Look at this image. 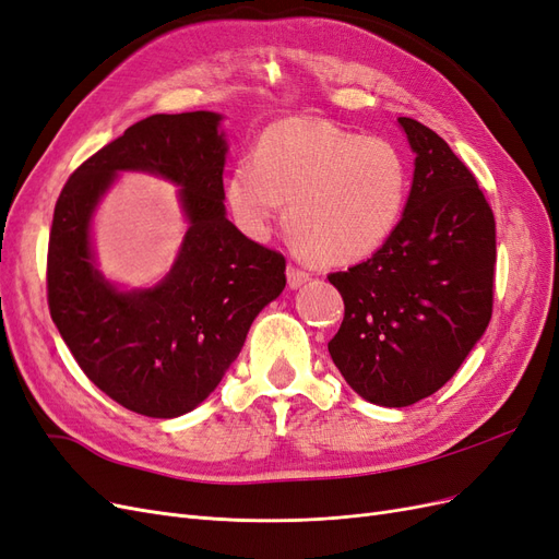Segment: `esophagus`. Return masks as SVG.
Wrapping results in <instances>:
<instances>
[{
    "mask_svg": "<svg viewBox=\"0 0 559 559\" xmlns=\"http://www.w3.org/2000/svg\"><path fill=\"white\" fill-rule=\"evenodd\" d=\"M286 280H289L292 289H296V286H302L310 280V273H308V270H302V267L289 263V265H286Z\"/></svg>",
    "mask_w": 559,
    "mask_h": 559,
    "instance_id": "34e87169",
    "label": "esophagus"
}]
</instances>
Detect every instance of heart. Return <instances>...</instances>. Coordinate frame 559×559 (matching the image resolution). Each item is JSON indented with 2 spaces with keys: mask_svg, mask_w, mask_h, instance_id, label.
<instances>
[{
  "mask_svg": "<svg viewBox=\"0 0 559 559\" xmlns=\"http://www.w3.org/2000/svg\"><path fill=\"white\" fill-rule=\"evenodd\" d=\"M411 195V163L384 138H364L319 118L270 126L226 181L230 214L249 238H265L286 207V230L308 257L347 265L380 251Z\"/></svg>",
  "mask_w": 559,
  "mask_h": 559,
  "instance_id": "heart-1",
  "label": "heart"
}]
</instances>
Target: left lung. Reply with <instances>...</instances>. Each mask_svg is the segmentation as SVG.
<instances>
[{
    "label": "left lung",
    "mask_w": 559,
    "mask_h": 559,
    "mask_svg": "<svg viewBox=\"0 0 559 559\" xmlns=\"http://www.w3.org/2000/svg\"><path fill=\"white\" fill-rule=\"evenodd\" d=\"M415 177L396 233L364 263L331 273L345 317L331 359L370 403L403 408L438 392L480 341L495 302L497 226L443 138L401 116Z\"/></svg>",
    "instance_id": "8db88e82"
}]
</instances>
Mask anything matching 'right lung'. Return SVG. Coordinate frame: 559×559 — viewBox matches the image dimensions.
I'll use <instances>...</instances> for the list:
<instances>
[{
  "label": "right lung",
  "instance_id": "right-lung-1",
  "mask_svg": "<svg viewBox=\"0 0 559 559\" xmlns=\"http://www.w3.org/2000/svg\"><path fill=\"white\" fill-rule=\"evenodd\" d=\"M214 111L154 114L83 160L62 186L48 235V310L88 380L123 408L179 417L238 359L247 331L286 284L280 251L226 218V142ZM118 169L182 186L192 228L158 287L121 295L94 270L90 214Z\"/></svg>",
  "mask_w": 559,
  "mask_h": 559
}]
</instances>
